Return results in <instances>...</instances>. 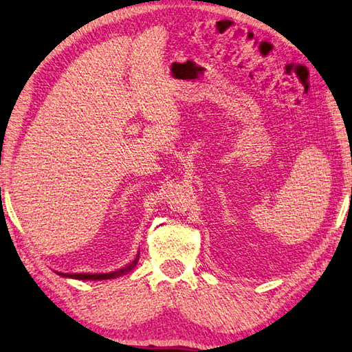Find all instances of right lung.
<instances>
[{
	"mask_svg": "<svg viewBox=\"0 0 352 352\" xmlns=\"http://www.w3.org/2000/svg\"><path fill=\"white\" fill-rule=\"evenodd\" d=\"M139 258H135V260L126 266L125 269H120L117 270V272H109V274H60L61 276H69V278H76V280H111V278H116V276H120L123 274H126L131 270L135 263H138Z\"/></svg>",
	"mask_w": 352,
	"mask_h": 352,
	"instance_id": "1",
	"label": "right lung"
}]
</instances>
